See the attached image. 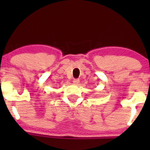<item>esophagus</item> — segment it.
Wrapping results in <instances>:
<instances>
[{"label": "esophagus", "instance_id": "34e87169", "mask_svg": "<svg viewBox=\"0 0 150 150\" xmlns=\"http://www.w3.org/2000/svg\"><path fill=\"white\" fill-rule=\"evenodd\" d=\"M80 83V81L79 79H74L73 80V83L75 84V85H78V83Z\"/></svg>", "mask_w": 150, "mask_h": 150}]
</instances>
